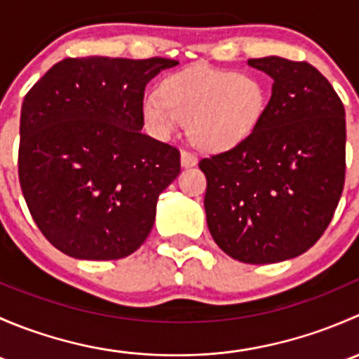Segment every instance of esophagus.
<instances>
[{"label":"esophagus","mask_w":359,"mask_h":359,"mask_svg":"<svg viewBox=\"0 0 359 359\" xmlns=\"http://www.w3.org/2000/svg\"><path fill=\"white\" fill-rule=\"evenodd\" d=\"M180 163H182L184 168H191V166L196 165L198 159L193 153H189V151H182V153H180Z\"/></svg>","instance_id":"1"}]
</instances>
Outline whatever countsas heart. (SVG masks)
Wrapping results in <instances>:
<instances>
[{"mask_svg": "<svg viewBox=\"0 0 359 359\" xmlns=\"http://www.w3.org/2000/svg\"><path fill=\"white\" fill-rule=\"evenodd\" d=\"M266 83L231 69L194 66L163 79L142 99L146 125L161 139L189 121V137L206 151H227L252 135L267 107Z\"/></svg>", "mask_w": 359, "mask_h": 359, "instance_id": "b5f03b06", "label": "heart"}]
</instances>
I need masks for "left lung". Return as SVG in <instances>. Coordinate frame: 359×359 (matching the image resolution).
Masks as SVG:
<instances>
[{
    "label": "left lung",
    "instance_id": "obj_1",
    "mask_svg": "<svg viewBox=\"0 0 359 359\" xmlns=\"http://www.w3.org/2000/svg\"><path fill=\"white\" fill-rule=\"evenodd\" d=\"M273 78L252 135L200 161L213 241L245 264L307 252L330 224L346 179V111L328 79L307 62L250 59Z\"/></svg>",
    "mask_w": 359,
    "mask_h": 359
}]
</instances>
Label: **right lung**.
I'll return each instance as SVG.
<instances>
[{
	"instance_id": "add662e5",
	"label": "right lung",
	"mask_w": 359,
	"mask_h": 359,
	"mask_svg": "<svg viewBox=\"0 0 359 359\" xmlns=\"http://www.w3.org/2000/svg\"><path fill=\"white\" fill-rule=\"evenodd\" d=\"M177 64L64 59L24 97L20 187L36 226L66 255L123 259L149 236L180 153L140 132L144 90Z\"/></svg>"
}]
</instances>
